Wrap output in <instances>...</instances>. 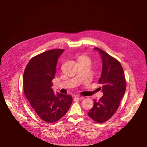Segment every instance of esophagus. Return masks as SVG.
I'll use <instances>...</instances> for the list:
<instances>
[{
  "label": "esophagus",
  "instance_id": "1",
  "mask_svg": "<svg viewBox=\"0 0 147 147\" xmlns=\"http://www.w3.org/2000/svg\"><path fill=\"white\" fill-rule=\"evenodd\" d=\"M74 99H77V100H82V99H84V97H82V96H76L75 97H74Z\"/></svg>",
  "mask_w": 147,
  "mask_h": 147
}]
</instances>
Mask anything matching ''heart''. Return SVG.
I'll return each instance as SVG.
<instances>
[{
    "label": "heart",
    "instance_id": "b5f03b06",
    "mask_svg": "<svg viewBox=\"0 0 147 147\" xmlns=\"http://www.w3.org/2000/svg\"><path fill=\"white\" fill-rule=\"evenodd\" d=\"M86 59H89V58L88 57H87L86 56L84 55H81L80 56H79L78 60H86Z\"/></svg>",
    "mask_w": 147,
    "mask_h": 147
}]
</instances>
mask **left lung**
Segmentation results:
<instances>
[{"label": "left lung", "mask_w": 147, "mask_h": 147, "mask_svg": "<svg viewBox=\"0 0 147 147\" xmlns=\"http://www.w3.org/2000/svg\"><path fill=\"white\" fill-rule=\"evenodd\" d=\"M102 59V75L98 82L102 85L103 95L96 101L88 113L98 123L105 122L117 111L126 89V81L120 61L103 50L95 47Z\"/></svg>", "instance_id": "8db88e82"}]
</instances>
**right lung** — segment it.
I'll return each instance as SVG.
<instances>
[{
	"mask_svg": "<svg viewBox=\"0 0 147 147\" xmlns=\"http://www.w3.org/2000/svg\"><path fill=\"white\" fill-rule=\"evenodd\" d=\"M64 49H51L40 53L28 63L23 74L24 95L34 111L42 120L54 123L69 109L73 98L52 88L57 61Z\"/></svg>",
	"mask_w": 147,
	"mask_h": 147,
	"instance_id": "add662e5",
	"label": "right lung"
}]
</instances>
